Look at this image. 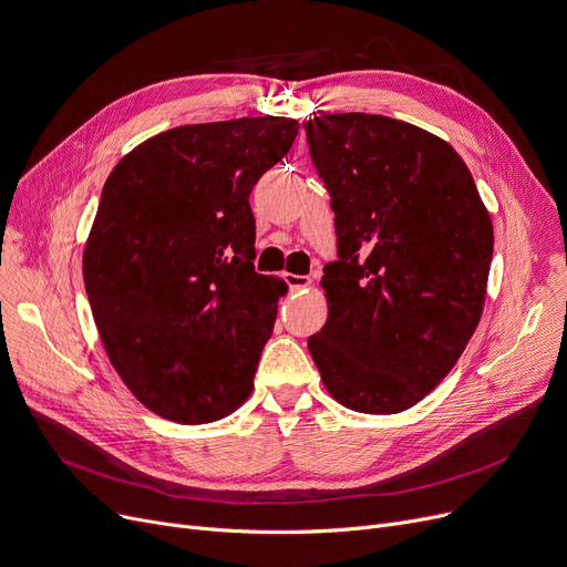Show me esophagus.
<instances>
[{
    "label": "esophagus",
    "mask_w": 567,
    "mask_h": 567,
    "mask_svg": "<svg viewBox=\"0 0 567 567\" xmlns=\"http://www.w3.org/2000/svg\"><path fill=\"white\" fill-rule=\"evenodd\" d=\"M282 280L287 282V287L291 291H299V289H308L312 285V280L308 276H296V274H282Z\"/></svg>",
    "instance_id": "obj_1"
}]
</instances>
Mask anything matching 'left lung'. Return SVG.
I'll return each mask as SVG.
<instances>
[{
	"mask_svg": "<svg viewBox=\"0 0 567 567\" xmlns=\"http://www.w3.org/2000/svg\"><path fill=\"white\" fill-rule=\"evenodd\" d=\"M331 195L338 261L329 319L308 349L340 404L398 413L453 370L481 321L494 229L455 148L381 114L303 124Z\"/></svg>",
	"mask_w": 567,
	"mask_h": 567,
	"instance_id": "1",
	"label": "left lung"
}]
</instances>
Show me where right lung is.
Listing matches in <instances>:
<instances>
[{
  "label": "right lung",
  "instance_id": "1",
  "mask_svg": "<svg viewBox=\"0 0 567 567\" xmlns=\"http://www.w3.org/2000/svg\"><path fill=\"white\" fill-rule=\"evenodd\" d=\"M296 135L289 116L178 126L107 176L84 287L110 363L167 421H220L252 391L287 285L255 271L248 197Z\"/></svg>",
  "mask_w": 567,
  "mask_h": 567
}]
</instances>
